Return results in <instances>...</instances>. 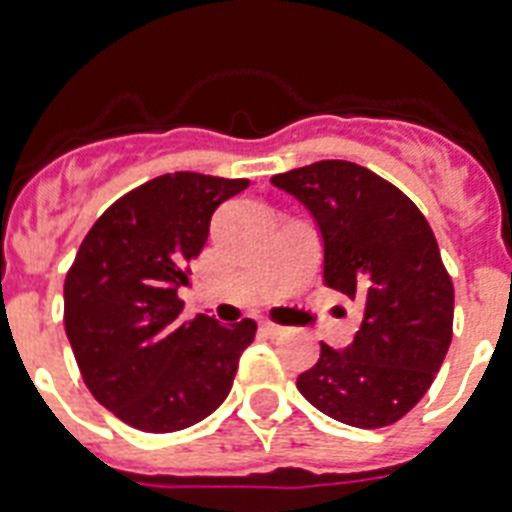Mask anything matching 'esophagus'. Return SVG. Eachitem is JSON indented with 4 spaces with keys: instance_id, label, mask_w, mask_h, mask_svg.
<instances>
[{
    "instance_id": "1",
    "label": "esophagus",
    "mask_w": 512,
    "mask_h": 512,
    "mask_svg": "<svg viewBox=\"0 0 512 512\" xmlns=\"http://www.w3.org/2000/svg\"><path fill=\"white\" fill-rule=\"evenodd\" d=\"M260 327H263V332L268 337H281V335H287V332H289L287 327H281V324H273V321H263Z\"/></svg>"
}]
</instances>
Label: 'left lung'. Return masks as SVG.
Masks as SVG:
<instances>
[{
	"label": "left lung",
	"mask_w": 512,
	"mask_h": 512,
	"mask_svg": "<svg viewBox=\"0 0 512 512\" xmlns=\"http://www.w3.org/2000/svg\"><path fill=\"white\" fill-rule=\"evenodd\" d=\"M271 183L319 225L327 287L364 303L353 342H321L297 390L353 428L393 425L428 393L452 342L454 287L428 220L396 185L353 162L327 159Z\"/></svg>",
	"instance_id": "1"
}]
</instances>
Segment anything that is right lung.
Returning a JSON list of instances; mask_svg holds the SVG:
<instances>
[{"instance_id":"right-lung-1","label":"right lung","mask_w":512,"mask_h":512,"mask_svg":"<svg viewBox=\"0 0 512 512\" xmlns=\"http://www.w3.org/2000/svg\"><path fill=\"white\" fill-rule=\"evenodd\" d=\"M247 185L199 172L154 177L98 217L68 268L63 321L84 385L132 428H191L231 393L257 324L183 321L177 289L212 212Z\"/></svg>"}]
</instances>
